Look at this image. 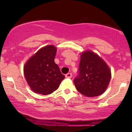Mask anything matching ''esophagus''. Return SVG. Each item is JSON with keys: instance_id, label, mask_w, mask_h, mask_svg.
<instances>
[{"instance_id": "1", "label": "esophagus", "mask_w": 132, "mask_h": 132, "mask_svg": "<svg viewBox=\"0 0 132 132\" xmlns=\"http://www.w3.org/2000/svg\"><path fill=\"white\" fill-rule=\"evenodd\" d=\"M65 76H66V78H71V77H72V74L70 73V72H69V73L66 74Z\"/></svg>"}]
</instances>
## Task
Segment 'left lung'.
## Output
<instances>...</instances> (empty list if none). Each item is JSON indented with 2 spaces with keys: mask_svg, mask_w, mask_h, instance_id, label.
<instances>
[{
  "mask_svg": "<svg viewBox=\"0 0 132 132\" xmlns=\"http://www.w3.org/2000/svg\"><path fill=\"white\" fill-rule=\"evenodd\" d=\"M110 78V69L99 56L90 51L81 54L78 75L74 79L80 93L87 97L102 94L109 84Z\"/></svg>",
  "mask_w": 132,
  "mask_h": 132,
  "instance_id": "8db88e82",
  "label": "left lung"
}]
</instances>
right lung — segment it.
Here are the masks:
<instances>
[{
	"label": "right lung",
	"mask_w": 132,
	"mask_h": 132,
	"mask_svg": "<svg viewBox=\"0 0 132 132\" xmlns=\"http://www.w3.org/2000/svg\"><path fill=\"white\" fill-rule=\"evenodd\" d=\"M56 48L48 45L40 49L27 62L24 75L31 90L48 95L58 88L65 76L54 63Z\"/></svg>",
	"instance_id": "add662e5"
}]
</instances>
